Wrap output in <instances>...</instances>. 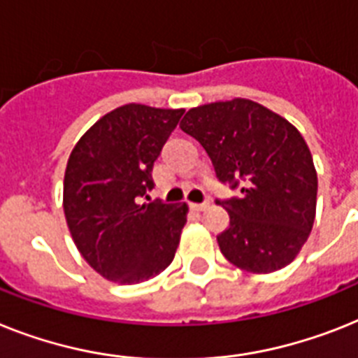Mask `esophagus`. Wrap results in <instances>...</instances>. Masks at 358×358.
Masks as SVG:
<instances>
[{"instance_id":"34e87169","label":"esophagus","mask_w":358,"mask_h":358,"mask_svg":"<svg viewBox=\"0 0 358 358\" xmlns=\"http://www.w3.org/2000/svg\"><path fill=\"white\" fill-rule=\"evenodd\" d=\"M206 206H208V203H206V201H205V203H192L190 208L194 212H203L206 208Z\"/></svg>"}]
</instances>
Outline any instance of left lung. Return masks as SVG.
Listing matches in <instances>:
<instances>
[{"label":"left lung","mask_w":358,"mask_h":358,"mask_svg":"<svg viewBox=\"0 0 358 358\" xmlns=\"http://www.w3.org/2000/svg\"><path fill=\"white\" fill-rule=\"evenodd\" d=\"M181 129L205 148L215 177L241 196L217 199L229 229L217 243L230 264L274 273L303 247L317 212V170L291 122L247 99L192 108Z\"/></svg>","instance_id":"obj_1"}]
</instances>
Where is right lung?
Returning <instances> with one entry per match:
<instances>
[{
    "mask_svg": "<svg viewBox=\"0 0 358 358\" xmlns=\"http://www.w3.org/2000/svg\"><path fill=\"white\" fill-rule=\"evenodd\" d=\"M185 109L126 104L80 137L64 177V212L76 249L99 274L131 285L176 256L186 205L141 203L152 170Z\"/></svg>",
    "mask_w": 358,
    "mask_h": 358,
    "instance_id": "add662e5",
    "label": "right lung"
}]
</instances>
